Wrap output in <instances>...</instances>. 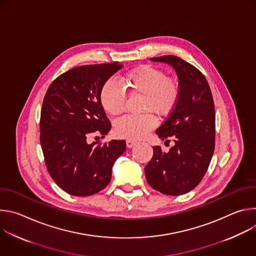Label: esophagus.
<instances>
[{
	"instance_id": "1",
	"label": "esophagus",
	"mask_w": 256,
	"mask_h": 256,
	"mask_svg": "<svg viewBox=\"0 0 256 256\" xmlns=\"http://www.w3.org/2000/svg\"><path fill=\"white\" fill-rule=\"evenodd\" d=\"M136 144H138V142L134 140H132V138L126 140V146H128V148H132L134 146H136Z\"/></svg>"
}]
</instances>
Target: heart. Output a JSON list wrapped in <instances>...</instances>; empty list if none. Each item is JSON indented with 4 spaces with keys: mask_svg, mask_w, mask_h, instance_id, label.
<instances>
[{
    "mask_svg": "<svg viewBox=\"0 0 256 256\" xmlns=\"http://www.w3.org/2000/svg\"><path fill=\"white\" fill-rule=\"evenodd\" d=\"M122 87L142 94V110L149 109L161 116L172 110L179 96V84L176 79L167 77L160 68L142 64L126 72L120 82L109 79L104 83L99 100L108 114L116 116L122 112L126 97ZM155 126V116L149 112H144L140 114L120 116L114 122V132L120 138H140Z\"/></svg>",
    "mask_w": 256,
    "mask_h": 256,
    "instance_id": "1",
    "label": "heart"
}]
</instances>
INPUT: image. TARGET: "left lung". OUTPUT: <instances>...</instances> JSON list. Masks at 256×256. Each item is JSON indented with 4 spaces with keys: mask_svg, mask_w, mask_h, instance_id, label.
Segmentation results:
<instances>
[{
    "mask_svg": "<svg viewBox=\"0 0 256 256\" xmlns=\"http://www.w3.org/2000/svg\"><path fill=\"white\" fill-rule=\"evenodd\" d=\"M169 64L176 70L179 96L174 108L156 134L175 144L169 152L153 147V157L146 165L148 184L168 196L194 190L204 176L214 150V104L208 83L202 72L175 56L150 58Z\"/></svg>",
    "mask_w": 256,
    "mask_h": 256,
    "instance_id": "8db88e82",
    "label": "left lung"
}]
</instances>
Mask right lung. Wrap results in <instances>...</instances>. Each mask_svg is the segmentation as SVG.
<instances>
[{
	"label": "right lung",
	"mask_w": 256,
	"mask_h": 256,
	"mask_svg": "<svg viewBox=\"0 0 256 256\" xmlns=\"http://www.w3.org/2000/svg\"><path fill=\"white\" fill-rule=\"evenodd\" d=\"M122 68L118 62L70 68L48 87L40 114V144L48 171L68 194L92 196L107 186L124 140L87 142L112 128L99 100L104 83Z\"/></svg>",
	"instance_id": "right-lung-1"
}]
</instances>
